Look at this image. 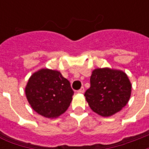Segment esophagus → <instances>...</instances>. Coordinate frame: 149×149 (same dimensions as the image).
Listing matches in <instances>:
<instances>
[{"instance_id": "1", "label": "esophagus", "mask_w": 149, "mask_h": 149, "mask_svg": "<svg viewBox=\"0 0 149 149\" xmlns=\"http://www.w3.org/2000/svg\"><path fill=\"white\" fill-rule=\"evenodd\" d=\"M84 91H85V89H84V86H82L81 88L79 89V90H78V91H77V93H83L84 92Z\"/></svg>"}]
</instances>
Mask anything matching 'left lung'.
Masks as SVG:
<instances>
[{
	"instance_id": "obj_1",
	"label": "left lung",
	"mask_w": 149,
	"mask_h": 149,
	"mask_svg": "<svg viewBox=\"0 0 149 149\" xmlns=\"http://www.w3.org/2000/svg\"><path fill=\"white\" fill-rule=\"evenodd\" d=\"M131 91L132 85L125 72L104 68L93 70L91 87L84 96L94 112L108 117L120 111L127 104Z\"/></svg>"
}]
</instances>
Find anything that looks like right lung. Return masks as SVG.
<instances>
[{"mask_svg": "<svg viewBox=\"0 0 149 149\" xmlns=\"http://www.w3.org/2000/svg\"><path fill=\"white\" fill-rule=\"evenodd\" d=\"M25 93L34 111L45 118H54L67 110L74 91L60 72L42 69L30 77Z\"/></svg>", "mask_w": 149, "mask_h": 149, "instance_id": "add662e5", "label": "right lung"}]
</instances>
